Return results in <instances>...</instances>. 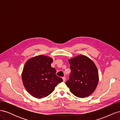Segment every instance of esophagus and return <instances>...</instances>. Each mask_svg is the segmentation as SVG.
<instances>
[{
	"label": "esophagus",
	"instance_id": "34e87169",
	"mask_svg": "<svg viewBox=\"0 0 120 120\" xmlns=\"http://www.w3.org/2000/svg\"><path fill=\"white\" fill-rule=\"evenodd\" d=\"M63 81L65 82V81H66V78L65 77H63Z\"/></svg>",
	"mask_w": 120,
	"mask_h": 120
}]
</instances>
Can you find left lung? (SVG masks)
<instances>
[{
  "label": "left lung",
  "mask_w": 120,
  "mask_h": 120,
  "mask_svg": "<svg viewBox=\"0 0 120 120\" xmlns=\"http://www.w3.org/2000/svg\"><path fill=\"white\" fill-rule=\"evenodd\" d=\"M71 72L66 84L79 98L89 96L95 91L99 82V73L93 60L83 55L68 60Z\"/></svg>",
  "instance_id": "obj_1"
}]
</instances>
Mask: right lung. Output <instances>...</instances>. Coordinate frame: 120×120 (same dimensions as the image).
<instances>
[{
	"label": "right lung",
	"instance_id": "add662e5",
	"mask_svg": "<svg viewBox=\"0 0 120 120\" xmlns=\"http://www.w3.org/2000/svg\"><path fill=\"white\" fill-rule=\"evenodd\" d=\"M51 57L40 55L28 60L24 64L22 80L25 89L33 97L41 99L48 96L63 79L51 67Z\"/></svg>",
	"mask_w": 120,
	"mask_h": 120
}]
</instances>
